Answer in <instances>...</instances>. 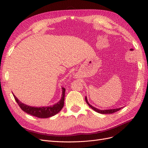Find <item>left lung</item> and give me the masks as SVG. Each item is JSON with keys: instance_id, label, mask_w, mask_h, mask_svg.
<instances>
[{"instance_id": "left-lung-1", "label": "left lung", "mask_w": 148, "mask_h": 148, "mask_svg": "<svg viewBox=\"0 0 148 148\" xmlns=\"http://www.w3.org/2000/svg\"><path fill=\"white\" fill-rule=\"evenodd\" d=\"M85 100H86V103H88V105L90 107V108L94 110L95 111L97 112V113H101V114H112L113 113H115V112L118 111L119 110H120L121 108H123V107H121V108H115V109H109V110H99L98 108H96L95 107L92 106L88 101V99H87V97L86 96L85 97Z\"/></svg>"}]
</instances>
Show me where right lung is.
<instances>
[{
  "label": "right lung",
  "mask_w": 148,
  "mask_h": 148,
  "mask_svg": "<svg viewBox=\"0 0 148 148\" xmlns=\"http://www.w3.org/2000/svg\"><path fill=\"white\" fill-rule=\"evenodd\" d=\"M62 94L60 100L58 103H55L53 106H42V107H34L30 106L29 105H25L20 101L18 98L13 94V96L15 100L19 106L20 108H21L23 111L25 113L32 115L34 116L37 117L39 118H48L49 117L53 116L58 114L59 112L62 110L64 105V98H65V89L62 88Z\"/></svg>",
  "instance_id": "obj_1"
}]
</instances>
